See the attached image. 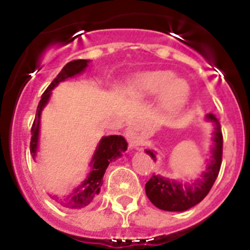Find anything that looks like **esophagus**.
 <instances>
[{"instance_id":"34e87169","label":"esophagus","mask_w":250,"mask_h":250,"mask_svg":"<svg viewBox=\"0 0 250 250\" xmlns=\"http://www.w3.org/2000/svg\"><path fill=\"white\" fill-rule=\"evenodd\" d=\"M127 140H129L130 143V146H138V145L140 144V138H139L135 127L130 126L129 129H127Z\"/></svg>"}]
</instances>
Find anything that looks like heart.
<instances>
[{
  "instance_id": "heart-1",
  "label": "heart",
  "mask_w": 250,
  "mask_h": 250,
  "mask_svg": "<svg viewBox=\"0 0 250 250\" xmlns=\"http://www.w3.org/2000/svg\"><path fill=\"white\" fill-rule=\"evenodd\" d=\"M171 71H147L135 79V89L144 96L160 94L161 105L165 110L175 112L187 104L189 98V85L182 79H174Z\"/></svg>"
}]
</instances>
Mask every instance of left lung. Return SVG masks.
<instances>
[{
    "label": "left lung",
    "mask_w": 250,
    "mask_h": 250,
    "mask_svg": "<svg viewBox=\"0 0 250 250\" xmlns=\"http://www.w3.org/2000/svg\"><path fill=\"white\" fill-rule=\"evenodd\" d=\"M208 120L215 123V131H214V149L213 160L208 167L207 171L203 174V179L199 182L193 183L191 185L179 184L176 182H170L169 179L161 176L152 175L149 182L145 184V191L150 202L159 209L167 211H184L189 208L194 207L202 202L208 193L210 191L211 187L215 183L220 167H222L223 158V134L220 125L214 115L209 114ZM146 152L155 160L154 152L146 150Z\"/></svg>",
    "instance_id": "8db88e82"
}]
</instances>
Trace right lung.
Here are the masks:
<instances>
[{"instance_id": "1", "label": "right lung", "mask_w": 250, "mask_h": 250, "mask_svg": "<svg viewBox=\"0 0 250 250\" xmlns=\"http://www.w3.org/2000/svg\"><path fill=\"white\" fill-rule=\"evenodd\" d=\"M86 66H87V61H86V60H74V61H70L68 63H66L65 67H63L62 70H61V72L55 77L54 81L48 85V87L42 94L41 100H40L39 103V106H37L34 124H32V127H31V135L32 136H31L30 150L31 152H32V155L36 154L37 149L40 115H41L42 107L48 101L51 90L54 89L57 83L63 81L65 79H67V77H71L77 74H80L81 71L85 70ZM126 149L127 144L123 136L111 135L105 136V138L101 139L98 150L95 151V155L91 161L92 171L89 174L87 179H86L80 187L77 188L76 190L74 191V194H71V195L67 196V198H63V199L56 198L55 200L59 202L61 205H63L65 208H68V209H80V208L89 205L90 203L95 199V196L98 195L99 191H100V188L101 185H103V176L104 174H105L106 167H109L110 161H112L115 158L120 156L121 152L126 151Z\"/></svg>"}]
</instances>
